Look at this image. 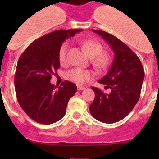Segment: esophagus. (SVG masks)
<instances>
[{
    "mask_svg": "<svg viewBox=\"0 0 159 159\" xmlns=\"http://www.w3.org/2000/svg\"><path fill=\"white\" fill-rule=\"evenodd\" d=\"M86 88L85 87H83V86H78V91H82V90H84Z\"/></svg>",
    "mask_w": 159,
    "mask_h": 159,
    "instance_id": "34e87169",
    "label": "esophagus"
}]
</instances>
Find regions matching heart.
Instances as JSON below:
<instances>
[{
	"label": "heart",
	"instance_id": "1",
	"mask_svg": "<svg viewBox=\"0 0 159 159\" xmlns=\"http://www.w3.org/2000/svg\"><path fill=\"white\" fill-rule=\"evenodd\" d=\"M82 48L86 54L91 57V62L94 68L98 70H105L109 66L111 61V57L108 51H102V45L95 40L86 39L81 42ZM68 44L64 43L61 46L58 52V59L61 65H65L68 63L67 52ZM67 78L77 84H82L94 78V75L89 70L81 68H74L67 73Z\"/></svg>",
	"mask_w": 159,
	"mask_h": 159
}]
</instances>
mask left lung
<instances>
[{"mask_svg":"<svg viewBox=\"0 0 159 159\" xmlns=\"http://www.w3.org/2000/svg\"><path fill=\"white\" fill-rule=\"evenodd\" d=\"M92 31L109 44L115 57L108 73L98 81L111 92L107 94L98 88H91L95 97L89 109L98 121L111 124L125 118L137 104L145 72L139 57L125 43L105 31Z\"/></svg>","mask_w":159,"mask_h":159,"instance_id":"obj_1","label":"left lung"}]
</instances>
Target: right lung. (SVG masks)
I'll list each match as a JSON object with an SVG mask.
<instances>
[{"label": "right lung", "mask_w": 159, "mask_h": 159, "mask_svg": "<svg viewBox=\"0 0 159 159\" xmlns=\"http://www.w3.org/2000/svg\"><path fill=\"white\" fill-rule=\"evenodd\" d=\"M81 30H54L33 41L20 55L14 76L16 95L22 109L34 121L50 125L65 115L77 86L65 81L58 87L50 80L60 67L58 52L62 43Z\"/></svg>", "instance_id": "1"}]
</instances>
